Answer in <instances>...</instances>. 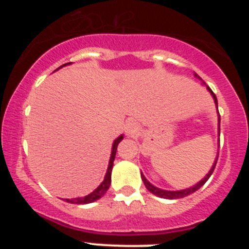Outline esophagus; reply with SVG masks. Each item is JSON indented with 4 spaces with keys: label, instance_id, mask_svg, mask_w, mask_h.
I'll list each match as a JSON object with an SVG mask.
<instances>
[{
    "label": "esophagus",
    "instance_id": "1",
    "mask_svg": "<svg viewBox=\"0 0 249 249\" xmlns=\"http://www.w3.org/2000/svg\"><path fill=\"white\" fill-rule=\"evenodd\" d=\"M124 131H126L127 135L129 136H133L136 135L138 132V124L136 121H128L126 123V126H124Z\"/></svg>",
    "mask_w": 249,
    "mask_h": 249
}]
</instances>
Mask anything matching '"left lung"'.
<instances>
[{"label": "left lung", "mask_w": 249, "mask_h": 249, "mask_svg": "<svg viewBox=\"0 0 249 249\" xmlns=\"http://www.w3.org/2000/svg\"><path fill=\"white\" fill-rule=\"evenodd\" d=\"M195 77L196 78H198V80L202 81L201 77L198 76L197 73H195ZM207 89L210 91V93L212 94L213 100H214V103L215 106H217V108H218V102H217V97H215V94L213 93L212 89L207 86ZM221 124V117H219V112H218V126ZM217 160H218V155H217V157H215V160L214 163H213L212 168L210 169V172L207 173L206 177L203 178V179H201V181L198 182L197 184H195V186L190 187V188H186V190H181V191H166V190H160V188H157V187H155L152 183H149L148 181L146 179V177H144L143 175H142V172H141V178H142V181H143L144 186H146L147 190L149 191L151 193H153V195H156L157 197H160V198H167V199H178V198H183V197H187V196L192 195L193 192H196L197 190H199L202 186H203L204 183H206L207 181H208V178L211 177V175L213 173V171H214V167H215V163H217Z\"/></svg>", "instance_id": "1"}]
</instances>
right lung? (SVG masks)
Wrapping results in <instances>:
<instances>
[{"label": "right lung", "instance_id": "right-lung-1", "mask_svg": "<svg viewBox=\"0 0 249 249\" xmlns=\"http://www.w3.org/2000/svg\"><path fill=\"white\" fill-rule=\"evenodd\" d=\"M70 63H65V65H62L61 67L70 65ZM58 68H57V70H58ZM122 140H123V135H121L117 140H114L113 144H112V152H111V158H109L108 168H107V172H106L105 179H103L102 183H101L100 186L93 191V192L89 193V195L85 196V197H81V198H72V199L66 198V202H68V203H76V204H86V203H92V202L97 201V199H100L101 197H103V195L107 192V190L109 188V184H111V173H112V167H113V160H114V157H116V151H117L118 143H120Z\"/></svg>", "mask_w": 249, "mask_h": 249}]
</instances>
